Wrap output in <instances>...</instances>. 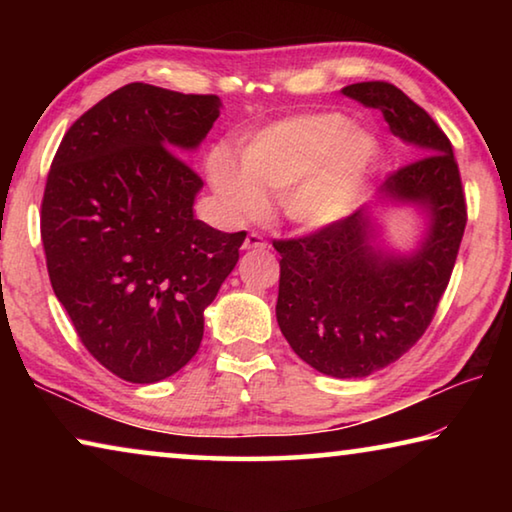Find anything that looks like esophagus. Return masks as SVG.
Here are the masks:
<instances>
[{"label": "esophagus", "instance_id": "34e87169", "mask_svg": "<svg viewBox=\"0 0 512 512\" xmlns=\"http://www.w3.org/2000/svg\"><path fill=\"white\" fill-rule=\"evenodd\" d=\"M244 248L246 250H262L266 248V241L262 235H257V232H248L246 241H244Z\"/></svg>", "mask_w": 512, "mask_h": 512}]
</instances>
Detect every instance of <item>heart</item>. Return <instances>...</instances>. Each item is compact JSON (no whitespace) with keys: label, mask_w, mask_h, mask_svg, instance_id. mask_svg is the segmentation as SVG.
I'll use <instances>...</instances> for the list:
<instances>
[{"label":"heart","mask_w":512,"mask_h":512,"mask_svg":"<svg viewBox=\"0 0 512 512\" xmlns=\"http://www.w3.org/2000/svg\"><path fill=\"white\" fill-rule=\"evenodd\" d=\"M379 144L339 112L298 115L262 128L241 146V162L219 149L207 178L230 219H257L275 194L293 225L318 230L357 210L375 176Z\"/></svg>","instance_id":"heart-1"}]
</instances>
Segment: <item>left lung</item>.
<instances>
[{
	"instance_id": "left-lung-1",
	"label": "left lung",
	"mask_w": 512,
	"mask_h": 512,
	"mask_svg": "<svg viewBox=\"0 0 512 512\" xmlns=\"http://www.w3.org/2000/svg\"><path fill=\"white\" fill-rule=\"evenodd\" d=\"M341 92L379 110L420 158L384 180L377 203L307 237L273 241L282 255L275 316L311 368L357 379L400 359L429 327L454 271L467 210L452 142L418 103L384 81ZM384 200L428 214V230L411 254L380 246L374 205Z\"/></svg>"
}]
</instances>
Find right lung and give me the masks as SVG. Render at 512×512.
Wrapping results in <instances>:
<instances>
[{
    "label": "right lung",
    "instance_id": "add662e5",
    "mask_svg": "<svg viewBox=\"0 0 512 512\" xmlns=\"http://www.w3.org/2000/svg\"><path fill=\"white\" fill-rule=\"evenodd\" d=\"M221 112L216 94L128 83L69 126L51 162L40 235L56 298L88 352L133 384L171 377L203 341V311L246 232L194 216L185 162Z\"/></svg>",
    "mask_w": 512,
    "mask_h": 512
}]
</instances>
